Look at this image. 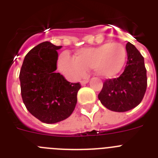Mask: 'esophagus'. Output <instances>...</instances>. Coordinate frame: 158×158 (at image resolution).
I'll return each instance as SVG.
<instances>
[{"instance_id": "obj_1", "label": "esophagus", "mask_w": 158, "mask_h": 158, "mask_svg": "<svg viewBox=\"0 0 158 158\" xmlns=\"http://www.w3.org/2000/svg\"><path fill=\"white\" fill-rule=\"evenodd\" d=\"M89 82V79H85V80H83L81 81V85H85V84H87Z\"/></svg>"}]
</instances>
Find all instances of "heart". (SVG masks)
Wrapping results in <instances>:
<instances>
[{"instance_id":"b5f03b06","label":"heart","mask_w":158,"mask_h":158,"mask_svg":"<svg viewBox=\"0 0 158 158\" xmlns=\"http://www.w3.org/2000/svg\"><path fill=\"white\" fill-rule=\"evenodd\" d=\"M127 58L126 47L119 43H106L96 47L78 50L74 58L64 54L58 60V67L67 78L77 80L93 68L101 77L114 78L125 66Z\"/></svg>"}]
</instances>
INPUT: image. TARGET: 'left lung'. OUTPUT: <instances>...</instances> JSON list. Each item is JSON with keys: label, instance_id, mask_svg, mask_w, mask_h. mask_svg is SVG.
<instances>
[{"label": "left lung", "instance_id": "left-lung-1", "mask_svg": "<svg viewBox=\"0 0 158 158\" xmlns=\"http://www.w3.org/2000/svg\"><path fill=\"white\" fill-rule=\"evenodd\" d=\"M126 49L127 62L123 73L118 77L106 80L98 95L104 107L118 112L127 111L139 105L147 87L144 58L129 42Z\"/></svg>", "mask_w": 158, "mask_h": 158}]
</instances>
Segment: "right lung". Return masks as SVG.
I'll use <instances>...</instances> for the list:
<instances>
[{"instance_id":"1","label":"right lung","mask_w":158,"mask_h":158,"mask_svg":"<svg viewBox=\"0 0 158 158\" xmlns=\"http://www.w3.org/2000/svg\"><path fill=\"white\" fill-rule=\"evenodd\" d=\"M62 46L43 42L25 56L19 72L21 96L27 111L41 122L55 123L67 118L77 104L81 85L56 73Z\"/></svg>"}]
</instances>
